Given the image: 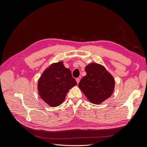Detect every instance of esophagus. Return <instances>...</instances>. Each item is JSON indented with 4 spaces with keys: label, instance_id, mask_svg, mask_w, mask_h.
I'll return each instance as SVG.
<instances>
[{
    "label": "esophagus",
    "instance_id": "1",
    "mask_svg": "<svg viewBox=\"0 0 147 147\" xmlns=\"http://www.w3.org/2000/svg\"><path fill=\"white\" fill-rule=\"evenodd\" d=\"M76 82H77V84H78V83L80 82V79L78 78H77L76 79Z\"/></svg>",
    "mask_w": 147,
    "mask_h": 147
}]
</instances>
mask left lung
Here are the masks:
<instances>
[{
	"instance_id": "left-lung-1",
	"label": "left lung",
	"mask_w": 147,
	"mask_h": 147,
	"mask_svg": "<svg viewBox=\"0 0 147 147\" xmlns=\"http://www.w3.org/2000/svg\"><path fill=\"white\" fill-rule=\"evenodd\" d=\"M87 75L81 80L78 87L93 103L100 104L113 94L114 78L103 65L91 63L85 67Z\"/></svg>"
}]
</instances>
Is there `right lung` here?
<instances>
[{"instance_id":"right-lung-1","label":"right lung","mask_w":147,"mask_h":147,"mask_svg":"<svg viewBox=\"0 0 147 147\" xmlns=\"http://www.w3.org/2000/svg\"><path fill=\"white\" fill-rule=\"evenodd\" d=\"M77 84L70 69L63 61L53 63L42 74L38 82L40 98L51 107L59 106L64 102L69 90Z\"/></svg>"}]
</instances>
